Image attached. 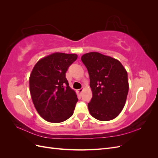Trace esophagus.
<instances>
[{
	"label": "esophagus",
	"mask_w": 158,
	"mask_h": 158,
	"mask_svg": "<svg viewBox=\"0 0 158 158\" xmlns=\"http://www.w3.org/2000/svg\"><path fill=\"white\" fill-rule=\"evenodd\" d=\"M83 90H84V89H83V88L78 89H77V93H78V94H82V92H83Z\"/></svg>",
	"instance_id": "esophagus-1"
}]
</instances>
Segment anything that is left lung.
<instances>
[{"mask_svg": "<svg viewBox=\"0 0 158 158\" xmlns=\"http://www.w3.org/2000/svg\"><path fill=\"white\" fill-rule=\"evenodd\" d=\"M81 60L90 79L92 98L88 107L91 115L102 121L116 118L125 106L128 95L126 69L117 59L98 52L85 53Z\"/></svg>", "mask_w": 158, "mask_h": 158, "instance_id": "8db88e82", "label": "left lung"}]
</instances>
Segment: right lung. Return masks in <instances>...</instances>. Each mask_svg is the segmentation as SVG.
Instances as JSON below:
<instances>
[{
	"label": "right lung",
	"instance_id": "right-lung-1",
	"mask_svg": "<svg viewBox=\"0 0 158 158\" xmlns=\"http://www.w3.org/2000/svg\"><path fill=\"white\" fill-rule=\"evenodd\" d=\"M76 54L54 52L37 61L30 74V90L40 115L50 123H60L73 114L77 95L66 78Z\"/></svg>",
	"mask_w": 158,
	"mask_h": 158
}]
</instances>
